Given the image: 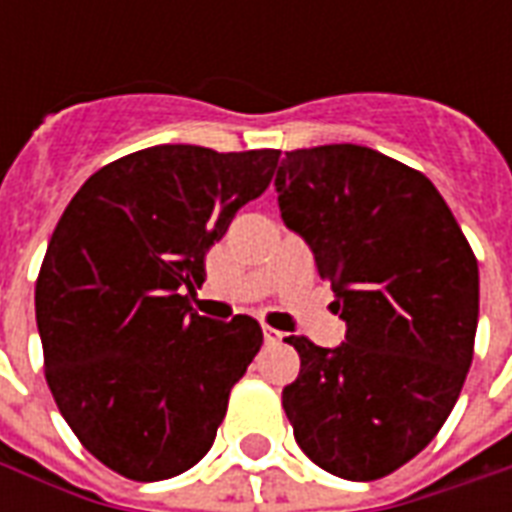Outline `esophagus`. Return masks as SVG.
I'll return each mask as SVG.
<instances>
[{"label": "esophagus", "instance_id": "obj_1", "mask_svg": "<svg viewBox=\"0 0 512 512\" xmlns=\"http://www.w3.org/2000/svg\"><path fill=\"white\" fill-rule=\"evenodd\" d=\"M282 337H285V334L279 332V329H271V326H263V340H266L268 345L282 343Z\"/></svg>", "mask_w": 512, "mask_h": 512}]
</instances>
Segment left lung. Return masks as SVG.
Listing matches in <instances>:
<instances>
[{
	"instance_id": "1",
	"label": "left lung",
	"mask_w": 512,
	"mask_h": 512,
	"mask_svg": "<svg viewBox=\"0 0 512 512\" xmlns=\"http://www.w3.org/2000/svg\"><path fill=\"white\" fill-rule=\"evenodd\" d=\"M274 186L348 326L340 348L288 337L301 370L282 406L321 469L378 480L428 447L461 395L477 257L436 186L370 147L290 150Z\"/></svg>"
}]
</instances>
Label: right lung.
<instances>
[{
    "label": "right lung",
    "mask_w": 512,
    "mask_h": 512,
    "mask_svg": "<svg viewBox=\"0 0 512 512\" xmlns=\"http://www.w3.org/2000/svg\"><path fill=\"white\" fill-rule=\"evenodd\" d=\"M279 150L156 145L84 180L35 282L43 365L76 439L112 472L153 483L211 450L263 345L249 315L191 310L205 255L268 189Z\"/></svg>",
    "instance_id": "1"
}]
</instances>
